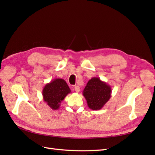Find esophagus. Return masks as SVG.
I'll use <instances>...</instances> for the list:
<instances>
[{"mask_svg": "<svg viewBox=\"0 0 155 155\" xmlns=\"http://www.w3.org/2000/svg\"><path fill=\"white\" fill-rule=\"evenodd\" d=\"M74 91L76 92H77V93H78V92L80 91V87H78V86H75L74 88Z\"/></svg>", "mask_w": 155, "mask_h": 155, "instance_id": "obj_1", "label": "esophagus"}]
</instances>
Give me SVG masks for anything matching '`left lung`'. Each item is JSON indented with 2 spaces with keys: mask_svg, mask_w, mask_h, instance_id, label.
Here are the masks:
<instances>
[{
  "mask_svg": "<svg viewBox=\"0 0 155 155\" xmlns=\"http://www.w3.org/2000/svg\"><path fill=\"white\" fill-rule=\"evenodd\" d=\"M111 87L100 78L93 77L88 81L83 91L88 107L92 110H100L111 97Z\"/></svg>",
  "mask_w": 155,
  "mask_h": 155,
  "instance_id": "8db88e82",
  "label": "left lung"
}]
</instances>
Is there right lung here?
Here are the masks:
<instances>
[{
	"label": "right lung",
	"mask_w": 155,
	"mask_h": 155,
	"mask_svg": "<svg viewBox=\"0 0 155 155\" xmlns=\"http://www.w3.org/2000/svg\"><path fill=\"white\" fill-rule=\"evenodd\" d=\"M71 93L66 81L62 78H54L47 83L42 89L43 101L52 110H58L61 102Z\"/></svg>",
	"instance_id": "1"
}]
</instances>
